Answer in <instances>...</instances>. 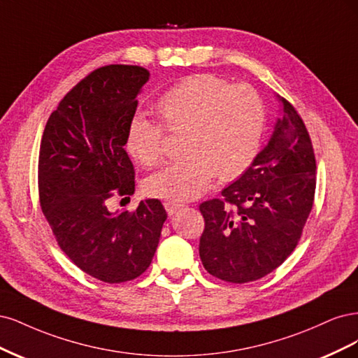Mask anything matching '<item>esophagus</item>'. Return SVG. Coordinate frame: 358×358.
I'll use <instances>...</instances> for the list:
<instances>
[{
    "label": "esophagus",
    "instance_id": "1",
    "mask_svg": "<svg viewBox=\"0 0 358 358\" xmlns=\"http://www.w3.org/2000/svg\"><path fill=\"white\" fill-rule=\"evenodd\" d=\"M181 206H182V203H180V202H174V201L165 202V210H166V213H168L169 215L176 214V213L181 208Z\"/></svg>",
    "mask_w": 358,
    "mask_h": 358
}]
</instances>
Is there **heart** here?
I'll use <instances>...</instances> for the list:
<instances>
[{
	"instance_id": "b5f03b06",
	"label": "heart",
	"mask_w": 358,
	"mask_h": 358,
	"mask_svg": "<svg viewBox=\"0 0 358 358\" xmlns=\"http://www.w3.org/2000/svg\"><path fill=\"white\" fill-rule=\"evenodd\" d=\"M159 124L136 114L126 128L124 147L141 166L164 156V125L180 134V159L150 176L144 190L153 198L189 201L202 194L214 176L234 180L255 160L264 129V107L248 86H232L213 74L186 77L156 103Z\"/></svg>"
}]
</instances>
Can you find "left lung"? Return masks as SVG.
<instances>
[{
    "mask_svg": "<svg viewBox=\"0 0 358 358\" xmlns=\"http://www.w3.org/2000/svg\"><path fill=\"white\" fill-rule=\"evenodd\" d=\"M268 145L223 199L201 203L203 268L215 278L244 284L275 271L292 255L313 210L315 156L303 120L287 99Z\"/></svg>",
    "mask_w": 358,
    "mask_h": 358,
    "instance_id": "8db88e82",
    "label": "left lung"
}]
</instances>
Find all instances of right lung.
I'll list each match as a JSON object with an SVG mask.
<instances>
[{"label":"right lung","mask_w":358,"mask_h":358,"mask_svg":"<svg viewBox=\"0 0 358 358\" xmlns=\"http://www.w3.org/2000/svg\"><path fill=\"white\" fill-rule=\"evenodd\" d=\"M148 77L136 65L98 68L64 96L40 144L38 192L45 220L71 262L108 284L145 272L166 220L159 199L141 201L134 213L107 208L113 194L135 192L124 136Z\"/></svg>","instance_id":"1"}]
</instances>
